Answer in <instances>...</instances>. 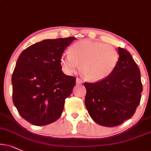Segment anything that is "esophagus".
Segmentation results:
<instances>
[{"mask_svg": "<svg viewBox=\"0 0 151 151\" xmlns=\"http://www.w3.org/2000/svg\"><path fill=\"white\" fill-rule=\"evenodd\" d=\"M82 83H83V81H82V79L79 78H76V84L80 85V84H82Z\"/></svg>", "mask_w": 151, "mask_h": 151, "instance_id": "1", "label": "esophagus"}]
</instances>
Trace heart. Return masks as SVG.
<instances>
[{
  "mask_svg": "<svg viewBox=\"0 0 151 151\" xmlns=\"http://www.w3.org/2000/svg\"><path fill=\"white\" fill-rule=\"evenodd\" d=\"M69 53L60 59L61 68L70 75L78 69L85 79L92 82L104 81L114 72L120 55L113 46L90 40H80L73 44Z\"/></svg>",
  "mask_w": 151,
  "mask_h": 151,
  "instance_id": "1",
  "label": "heart"
}]
</instances>
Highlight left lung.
<instances>
[{"label": "left lung", "instance_id": "obj_1", "mask_svg": "<svg viewBox=\"0 0 151 151\" xmlns=\"http://www.w3.org/2000/svg\"><path fill=\"white\" fill-rule=\"evenodd\" d=\"M120 60L104 81L84 83L85 106L93 120L104 127L120 125L134 114L143 91L141 73L127 50L118 47Z\"/></svg>", "mask_w": 151, "mask_h": 151}]
</instances>
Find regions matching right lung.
Listing matches in <instances>:
<instances>
[{
	"mask_svg": "<svg viewBox=\"0 0 151 151\" xmlns=\"http://www.w3.org/2000/svg\"><path fill=\"white\" fill-rule=\"evenodd\" d=\"M75 39L44 40L19 57L12 76V101L19 115L33 125L52 123L63 112L76 79L63 73L60 59Z\"/></svg>",
	"mask_w": 151,
	"mask_h": 151,
	"instance_id": "1",
	"label": "right lung"
}]
</instances>
